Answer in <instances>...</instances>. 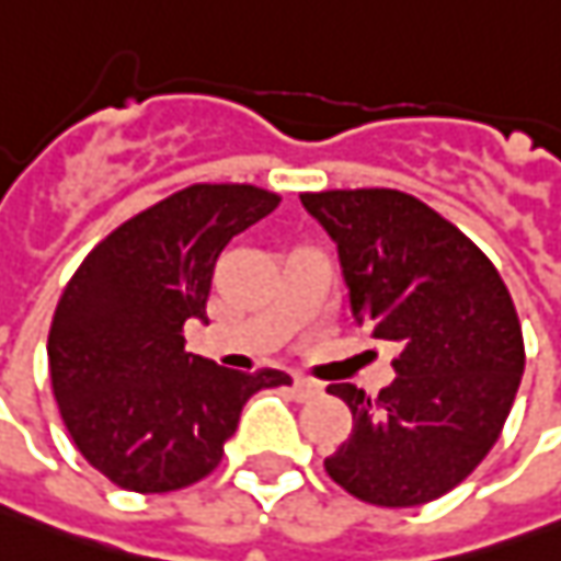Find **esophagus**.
Masks as SVG:
<instances>
[{
	"mask_svg": "<svg viewBox=\"0 0 561 561\" xmlns=\"http://www.w3.org/2000/svg\"><path fill=\"white\" fill-rule=\"evenodd\" d=\"M321 393V383L312 380V377H293V397L299 399V402H306V399H314Z\"/></svg>",
	"mask_w": 561,
	"mask_h": 561,
	"instance_id": "1",
	"label": "esophagus"
}]
</instances>
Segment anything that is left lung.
<instances>
[{
    "label": "left lung",
    "instance_id": "obj_1",
    "mask_svg": "<svg viewBox=\"0 0 561 561\" xmlns=\"http://www.w3.org/2000/svg\"><path fill=\"white\" fill-rule=\"evenodd\" d=\"M299 199L336 243L356 324L397 350V380L377 397L328 387L353 431L324 468L371 506L431 503L462 484L506 424L525 375L515 302L484 252L409 193Z\"/></svg>",
    "mask_w": 561,
    "mask_h": 561
}]
</instances>
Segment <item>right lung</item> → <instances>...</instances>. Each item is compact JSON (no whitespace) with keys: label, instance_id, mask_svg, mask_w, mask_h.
<instances>
[{"label":"right lung","instance_id":"right-lung-1","mask_svg":"<svg viewBox=\"0 0 561 561\" xmlns=\"http://www.w3.org/2000/svg\"><path fill=\"white\" fill-rule=\"evenodd\" d=\"M280 203L252 184H193L134 215L75 271L49 328V377L80 456L112 484L168 493L211 474L247 399L290 383L186 353L221 249Z\"/></svg>","mask_w":561,"mask_h":561}]
</instances>
